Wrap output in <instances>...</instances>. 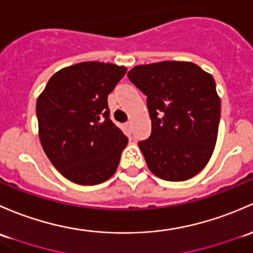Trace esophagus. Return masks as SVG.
I'll return each instance as SVG.
<instances>
[{
    "label": "esophagus",
    "mask_w": 253,
    "mask_h": 253,
    "mask_svg": "<svg viewBox=\"0 0 253 253\" xmlns=\"http://www.w3.org/2000/svg\"><path fill=\"white\" fill-rule=\"evenodd\" d=\"M126 126H129V127H131V126H132V123H131V122H127V123H126Z\"/></svg>",
    "instance_id": "obj_1"
}]
</instances>
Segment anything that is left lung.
Listing matches in <instances>:
<instances>
[{
	"label": "left lung",
	"mask_w": 253,
	"mask_h": 253,
	"mask_svg": "<svg viewBox=\"0 0 253 253\" xmlns=\"http://www.w3.org/2000/svg\"><path fill=\"white\" fill-rule=\"evenodd\" d=\"M147 96L152 132L139 142L148 169L168 181L199 174L214 151L220 98L210 73L192 62L141 64L127 73Z\"/></svg>",
	"instance_id": "1"
}]
</instances>
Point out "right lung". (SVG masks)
<instances>
[{
	"label": "right lung",
	"mask_w": 253,
	"mask_h": 253,
	"mask_svg": "<svg viewBox=\"0 0 253 253\" xmlns=\"http://www.w3.org/2000/svg\"><path fill=\"white\" fill-rule=\"evenodd\" d=\"M126 68L82 62L54 73L36 101L39 137L68 180L96 185L118 168L127 137L109 119L107 98Z\"/></svg>",
	"instance_id": "add662e5"
}]
</instances>
